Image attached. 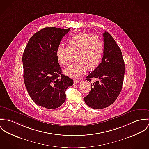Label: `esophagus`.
<instances>
[{
  "label": "esophagus",
  "mask_w": 149,
  "mask_h": 149,
  "mask_svg": "<svg viewBox=\"0 0 149 149\" xmlns=\"http://www.w3.org/2000/svg\"><path fill=\"white\" fill-rule=\"evenodd\" d=\"M78 82H79V80H77V79H74V84H76Z\"/></svg>",
  "instance_id": "esophagus-1"
}]
</instances>
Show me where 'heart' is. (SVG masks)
Returning <instances> with one entry per match:
<instances>
[{
    "label": "heart",
    "mask_w": 149,
    "mask_h": 149,
    "mask_svg": "<svg viewBox=\"0 0 149 149\" xmlns=\"http://www.w3.org/2000/svg\"><path fill=\"white\" fill-rule=\"evenodd\" d=\"M104 46L100 38L94 34L80 32L67 40V47L59 45L56 49V57L60 63L67 66L74 56L75 61L64 70L70 77H79L85 72L93 70L99 64Z\"/></svg>",
    "instance_id": "b5f03b06"
}]
</instances>
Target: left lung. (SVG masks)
Wrapping results in <instances>:
<instances>
[{
    "instance_id": "left-lung-1",
    "label": "left lung",
    "mask_w": 149,
    "mask_h": 149,
    "mask_svg": "<svg viewBox=\"0 0 149 149\" xmlns=\"http://www.w3.org/2000/svg\"><path fill=\"white\" fill-rule=\"evenodd\" d=\"M103 37L101 63L86 77L89 82L92 78L100 80L91 82V90L84 97L85 104L95 109L105 108L114 103L121 91L125 74V63L120 47L108 32L103 33Z\"/></svg>"
}]
</instances>
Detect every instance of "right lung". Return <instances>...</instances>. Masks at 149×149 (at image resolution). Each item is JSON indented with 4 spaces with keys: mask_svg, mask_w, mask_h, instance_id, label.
<instances>
[{
    "mask_svg": "<svg viewBox=\"0 0 149 149\" xmlns=\"http://www.w3.org/2000/svg\"><path fill=\"white\" fill-rule=\"evenodd\" d=\"M70 28L47 27L28 41L23 54L24 82L27 92L38 105L49 109L60 107L65 91L73 81L62 74L56 52Z\"/></svg>",
    "mask_w": 149,
    "mask_h": 149,
    "instance_id": "add662e5",
    "label": "right lung"
}]
</instances>
